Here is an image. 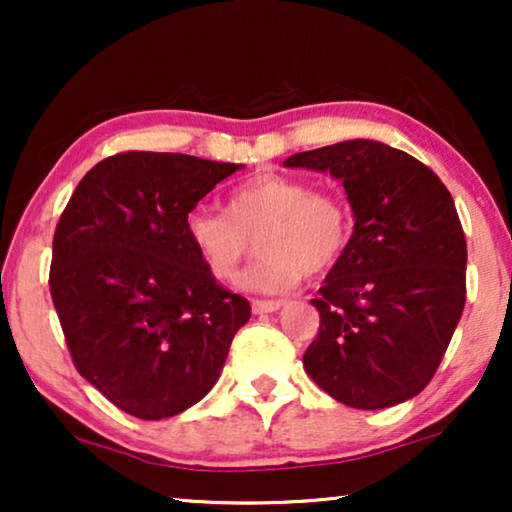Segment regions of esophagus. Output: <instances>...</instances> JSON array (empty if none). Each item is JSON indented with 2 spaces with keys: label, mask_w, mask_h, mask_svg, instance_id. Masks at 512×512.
<instances>
[{
  "label": "esophagus",
  "mask_w": 512,
  "mask_h": 512,
  "mask_svg": "<svg viewBox=\"0 0 512 512\" xmlns=\"http://www.w3.org/2000/svg\"><path fill=\"white\" fill-rule=\"evenodd\" d=\"M282 305L284 300H254V303H251V310H254V314H270L277 312Z\"/></svg>",
  "instance_id": "esophagus-1"
}]
</instances>
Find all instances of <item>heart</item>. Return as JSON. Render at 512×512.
<instances>
[{
	"label": "heart",
	"instance_id": "obj_1",
	"mask_svg": "<svg viewBox=\"0 0 512 512\" xmlns=\"http://www.w3.org/2000/svg\"><path fill=\"white\" fill-rule=\"evenodd\" d=\"M184 233L216 282L237 275L258 237L261 258L240 277V286L282 293L340 261L352 240V209L340 195L312 191L305 179L263 172L230 191L226 214L191 209Z\"/></svg>",
	"mask_w": 512,
	"mask_h": 512
}]
</instances>
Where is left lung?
<instances>
[{"label":"left lung","mask_w":512,"mask_h":512,"mask_svg":"<svg viewBox=\"0 0 512 512\" xmlns=\"http://www.w3.org/2000/svg\"><path fill=\"white\" fill-rule=\"evenodd\" d=\"M284 167L340 179L354 214L349 247L312 300L321 321L307 375L349 408L408 401L431 382L466 303V237L450 191L373 139L293 153Z\"/></svg>","instance_id":"obj_1"}]
</instances>
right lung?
<instances>
[{
  "label": "right lung",
  "mask_w": 512,
  "mask_h": 512,
  "mask_svg": "<svg viewBox=\"0 0 512 512\" xmlns=\"http://www.w3.org/2000/svg\"><path fill=\"white\" fill-rule=\"evenodd\" d=\"M244 165L128 151L79 181L53 235L51 298L74 366L116 408L174 417L221 377L249 300L216 284L186 214Z\"/></svg>",
  "instance_id": "add662e5"
}]
</instances>
